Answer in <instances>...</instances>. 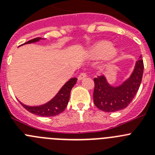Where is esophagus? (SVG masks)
Listing matches in <instances>:
<instances>
[{"mask_svg":"<svg viewBox=\"0 0 155 155\" xmlns=\"http://www.w3.org/2000/svg\"><path fill=\"white\" fill-rule=\"evenodd\" d=\"M86 77H87V74H86L85 72H82V73H81L80 74H79L78 80L79 81L82 80V79H84V78H86Z\"/></svg>","mask_w":155,"mask_h":155,"instance_id":"obj_1","label":"esophagus"}]
</instances>
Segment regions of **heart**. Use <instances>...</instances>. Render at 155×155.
Here are the masks:
<instances>
[{"label":"heart","instance_id":"obj_1","mask_svg":"<svg viewBox=\"0 0 155 155\" xmlns=\"http://www.w3.org/2000/svg\"><path fill=\"white\" fill-rule=\"evenodd\" d=\"M91 55L94 57H102L105 56L107 61H113L117 56L118 51L112 46V43L107 41L98 42L91 50Z\"/></svg>","mask_w":155,"mask_h":155}]
</instances>
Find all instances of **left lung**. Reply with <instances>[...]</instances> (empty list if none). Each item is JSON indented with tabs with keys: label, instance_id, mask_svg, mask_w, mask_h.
Masks as SVG:
<instances>
[{
	"label": "left lung",
	"instance_id": "8db88e82",
	"mask_svg": "<svg viewBox=\"0 0 155 155\" xmlns=\"http://www.w3.org/2000/svg\"><path fill=\"white\" fill-rule=\"evenodd\" d=\"M143 73V62L140 56L131 76L120 86H111L103 75L94 78L93 99L95 106L109 113L127 108L138 91Z\"/></svg>",
	"mask_w": 155,
	"mask_h": 155
}]
</instances>
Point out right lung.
<instances>
[{
  "label": "right lung",
  "instance_id": "right-lung-1",
  "mask_svg": "<svg viewBox=\"0 0 155 155\" xmlns=\"http://www.w3.org/2000/svg\"><path fill=\"white\" fill-rule=\"evenodd\" d=\"M39 39H41L40 37H37V38L28 41L24 44L38 42ZM77 80L78 79L76 78L70 79L63 86L62 88L57 93V95L51 101L44 104V105H39V106H28V105H23L22 103H21V105L29 113L38 115V116H45V117L57 116V115L64 112V109L67 107L68 102H69L71 91L72 89V87H74V85L76 84Z\"/></svg>",
  "mask_w": 155,
  "mask_h": 155
}]
</instances>
